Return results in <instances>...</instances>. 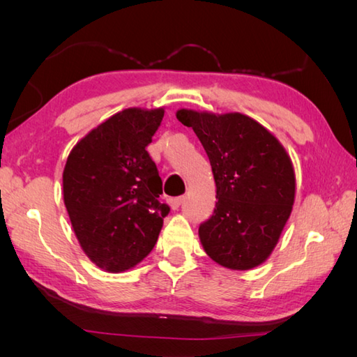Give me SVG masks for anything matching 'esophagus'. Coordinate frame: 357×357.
Instances as JSON below:
<instances>
[{
	"instance_id": "34e87169",
	"label": "esophagus",
	"mask_w": 357,
	"mask_h": 357,
	"mask_svg": "<svg viewBox=\"0 0 357 357\" xmlns=\"http://www.w3.org/2000/svg\"><path fill=\"white\" fill-rule=\"evenodd\" d=\"M183 196H178V198H170L169 199V204H170V207L173 208V210H178V207L181 206V204H183Z\"/></svg>"
}]
</instances>
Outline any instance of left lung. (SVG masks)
<instances>
[{
    "instance_id": "obj_1",
    "label": "left lung",
    "mask_w": 357,
    "mask_h": 357,
    "mask_svg": "<svg viewBox=\"0 0 357 357\" xmlns=\"http://www.w3.org/2000/svg\"><path fill=\"white\" fill-rule=\"evenodd\" d=\"M210 159L216 184L213 215L199 225L206 253L222 267L262 264L282 233L294 202V170L267 128L242 113L215 115L181 109Z\"/></svg>"
}]
</instances>
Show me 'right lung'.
<instances>
[{"label":"right lung","mask_w":357,"mask_h":357,"mask_svg":"<svg viewBox=\"0 0 357 357\" xmlns=\"http://www.w3.org/2000/svg\"><path fill=\"white\" fill-rule=\"evenodd\" d=\"M162 109H126L86 135L63 173L64 204L75 234L98 267H135L155 247L170 207L158 201L162 181L146 150Z\"/></svg>","instance_id":"add662e5"}]
</instances>
